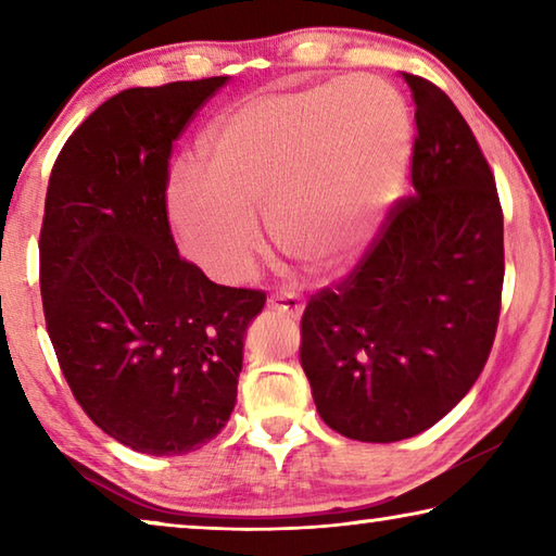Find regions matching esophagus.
I'll list each match as a JSON object with an SVG mask.
<instances>
[{"instance_id":"34e87169","label":"esophagus","mask_w":556,"mask_h":556,"mask_svg":"<svg viewBox=\"0 0 556 556\" xmlns=\"http://www.w3.org/2000/svg\"><path fill=\"white\" fill-rule=\"evenodd\" d=\"M269 308L289 314L291 318H299L301 312H304V301H301L296 294H291V291H277V294L269 299Z\"/></svg>"}]
</instances>
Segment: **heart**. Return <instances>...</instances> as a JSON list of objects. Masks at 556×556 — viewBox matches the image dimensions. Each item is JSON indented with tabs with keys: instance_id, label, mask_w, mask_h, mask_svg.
Instances as JSON below:
<instances>
[{
	"instance_id": "obj_1",
	"label": "heart",
	"mask_w": 556,
	"mask_h": 556,
	"mask_svg": "<svg viewBox=\"0 0 556 556\" xmlns=\"http://www.w3.org/2000/svg\"><path fill=\"white\" fill-rule=\"evenodd\" d=\"M409 115L388 83L331 80L260 92L213 122L201 166L178 168L166 211L178 244L211 277L238 285L262 250L267 215L285 255L316 271L353 260L397 201Z\"/></svg>"
}]
</instances>
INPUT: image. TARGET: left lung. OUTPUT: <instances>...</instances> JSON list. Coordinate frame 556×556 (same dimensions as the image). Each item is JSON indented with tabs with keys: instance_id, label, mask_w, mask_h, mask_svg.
<instances>
[{
	"instance_id": "left-lung-1",
	"label": "left lung",
	"mask_w": 556,
	"mask_h": 556,
	"mask_svg": "<svg viewBox=\"0 0 556 556\" xmlns=\"http://www.w3.org/2000/svg\"><path fill=\"white\" fill-rule=\"evenodd\" d=\"M414 100V195L343 285L301 318V368L338 434L390 444L434 427L473 388L503 291V211L473 131L444 90Z\"/></svg>"
}]
</instances>
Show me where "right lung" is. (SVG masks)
<instances>
[{
	"instance_id": "right-lung-1",
	"label": "right lung",
	"mask_w": 556,
	"mask_h": 556,
	"mask_svg": "<svg viewBox=\"0 0 556 556\" xmlns=\"http://www.w3.org/2000/svg\"><path fill=\"white\" fill-rule=\"evenodd\" d=\"M225 83L117 92L68 137L46 191L41 299L61 370L105 434L149 456L188 454L228 425L267 301L178 257L166 218L172 147Z\"/></svg>"
}]
</instances>
